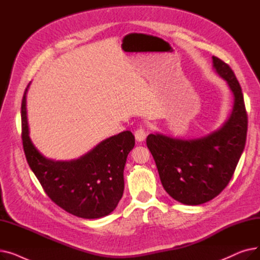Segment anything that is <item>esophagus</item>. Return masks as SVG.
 <instances>
[{
  "label": "esophagus",
  "mask_w": 260,
  "mask_h": 260,
  "mask_svg": "<svg viewBox=\"0 0 260 260\" xmlns=\"http://www.w3.org/2000/svg\"><path fill=\"white\" fill-rule=\"evenodd\" d=\"M146 135H147L146 131L144 128L140 127L138 129H136V132H135V138H136V140H137L138 142H142V141L145 140Z\"/></svg>",
  "instance_id": "34e87169"
}]
</instances>
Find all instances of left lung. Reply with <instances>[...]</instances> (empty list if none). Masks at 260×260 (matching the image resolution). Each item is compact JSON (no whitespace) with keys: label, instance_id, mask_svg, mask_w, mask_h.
I'll return each mask as SVG.
<instances>
[{"label":"left lung","instance_id":"1","mask_svg":"<svg viewBox=\"0 0 260 260\" xmlns=\"http://www.w3.org/2000/svg\"><path fill=\"white\" fill-rule=\"evenodd\" d=\"M215 73L233 93V109L223 125L207 136L181 139L160 133L151 134V151L161 183L176 201L198 206L219 195L230 182L244 149L248 117L239 82L231 67L212 57Z\"/></svg>","mask_w":260,"mask_h":260}]
</instances>
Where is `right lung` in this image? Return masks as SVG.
<instances>
[{"mask_svg":"<svg viewBox=\"0 0 260 260\" xmlns=\"http://www.w3.org/2000/svg\"><path fill=\"white\" fill-rule=\"evenodd\" d=\"M30 84V83H29ZM25 89L22 106V140L27 162L48 197L75 216L94 219L111 214L123 195V171L135 145L129 131L112 136L73 160L45 157L32 143L27 122Z\"/></svg>","mask_w":260,"mask_h":260,"instance_id":"1","label":"right lung"}]
</instances>
